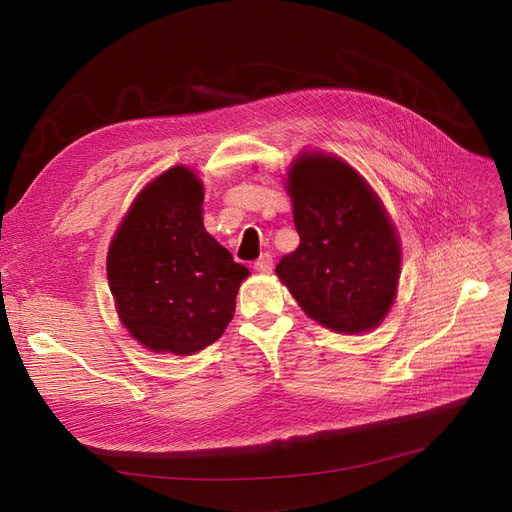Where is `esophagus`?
Here are the masks:
<instances>
[{
	"instance_id": "esophagus-1",
	"label": "esophagus",
	"mask_w": 512,
	"mask_h": 512,
	"mask_svg": "<svg viewBox=\"0 0 512 512\" xmlns=\"http://www.w3.org/2000/svg\"><path fill=\"white\" fill-rule=\"evenodd\" d=\"M254 271L262 273V275H269L273 271V256L271 254H262L256 262H254Z\"/></svg>"
}]
</instances>
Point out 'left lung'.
<instances>
[{
	"label": "left lung",
	"mask_w": 512,
	"mask_h": 512,
	"mask_svg": "<svg viewBox=\"0 0 512 512\" xmlns=\"http://www.w3.org/2000/svg\"><path fill=\"white\" fill-rule=\"evenodd\" d=\"M300 246L277 275L312 321L337 333L373 331L392 308L402 250L373 187L346 160L302 152L287 170Z\"/></svg>",
	"instance_id": "left-lung-1"
}]
</instances>
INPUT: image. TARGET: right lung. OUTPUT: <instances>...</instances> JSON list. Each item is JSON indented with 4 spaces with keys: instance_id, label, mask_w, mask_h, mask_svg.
<instances>
[{
    "instance_id": "right-lung-1",
    "label": "right lung",
    "mask_w": 512,
    "mask_h": 512,
    "mask_svg": "<svg viewBox=\"0 0 512 512\" xmlns=\"http://www.w3.org/2000/svg\"><path fill=\"white\" fill-rule=\"evenodd\" d=\"M204 185L179 164L145 185L108 250L120 323L156 354L189 356L214 344L235 312L243 264L204 229Z\"/></svg>"
}]
</instances>
